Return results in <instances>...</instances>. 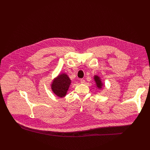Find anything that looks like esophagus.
I'll return each mask as SVG.
<instances>
[{
    "label": "esophagus",
    "instance_id": "esophagus-1",
    "mask_svg": "<svg viewBox=\"0 0 150 150\" xmlns=\"http://www.w3.org/2000/svg\"><path fill=\"white\" fill-rule=\"evenodd\" d=\"M85 81L83 79H81L80 80V82H81V83H83L85 82Z\"/></svg>",
    "mask_w": 150,
    "mask_h": 150
}]
</instances>
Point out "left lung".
<instances>
[{
	"instance_id": "8db88e82",
	"label": "left lung",
	"mask_w": 150,
	"mask_h": 150,
	"mask_svg": "<svg viewBox=\"0 0 150 150\" xmlns=\"http://www.w3.org/2000/svg\"><path fill=\"white\" fill-rule=\"evenodd\" d=\"M94 80L96 81V85H97V87L98 88H101L103 86V84L101 81V79L99 76H98L97 75H95L94 76Z\"/></svg>"
}]
</instances>
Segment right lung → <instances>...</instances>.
Segmentation results:
<instances>
[{"label": "right lung", "instance_id": "add662e5", "mask_svg": "<svg viewBox=\"0 0 150 150\" xmlns=\"http://www.w3.org/2000/svg\"><path fill=\"white\" fill-rule=\"evenodd\" d=\"M71 83L68 76L66 74H62L53 81L52 90L57 97H63L66 96Z\"/></svg>", "mask_w": 150, "mask_h": 150}]
</instances>
